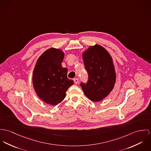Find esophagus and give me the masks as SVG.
<instances>
[{"mask_svg": "<svg viewBox=\"0 0 151 151\" xmlns=\"http://www.w3.org/2000/svg\"><path fill=\"white\" fill-rule=\"evenodd\" d=\"M73 81H74V83L76 84H77L79 83V79H78V78L74 79H73Z\"/></svg>", "mask_w": 151, "mask_h": 151, "instance_id": "obj_1", "label": "esophagus"}]
</instances>
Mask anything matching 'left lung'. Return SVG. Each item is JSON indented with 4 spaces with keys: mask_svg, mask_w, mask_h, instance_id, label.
Listing matches in <instances>:
<instances>
[{
    "mask_svg": "<svg viewBox=\"0 0 151 151\" xmlns=\"http://www.w3.org/2000/svg\"><path fill=\"white\" fill-rule=\"evenodd\" d=\"M84 65L88 73L86 83H81L84 94L97 102L106 97L113 89L116 73L109 52L100 45L90 47L83 54Z\"/></svg>",
    "mask_w": 151,
    "mask_h": 151,
    "instance_id": "left-lung-1",
    "label": "left lung"
}]
</instances>
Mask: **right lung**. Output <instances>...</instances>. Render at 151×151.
Here are the masks:
<instances>
[{
  "instance_id": "1",
  "label": "right lung",
  "mask_w": 151,
  "mask_h": 151,
  "mask_svg": "<svg viewBox=\"0 0 151 151\" xmlns=\"http://www.w3.org/2000/svg\"><path fill=\"white\" fill-rule=\"evenodd\" d=\"M64 57L63 51L51 48L40 56L34 68L35 90L39 98L52 105L63 100L68 88L73 84L67 78V69L61 65Z\"/></svg>"
}]
</instances>
